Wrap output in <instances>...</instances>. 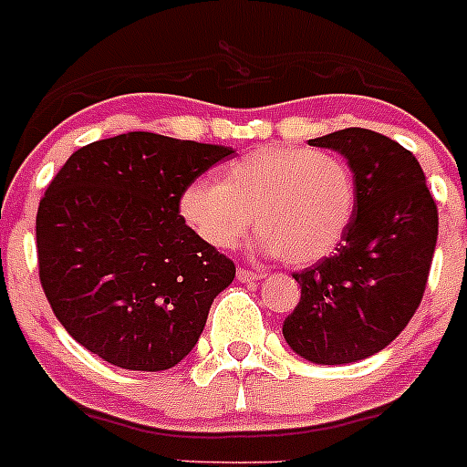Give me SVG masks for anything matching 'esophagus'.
Masks as SVG:
<instances>
[{
    "label": "esophagus",
    "instance_id": "34e87169",
    "mask_svg": "<svg viewBox=\"0 0 467 467\" xmlns=\"http://www.w3.org/2000/svg\"><path fill=\"white\" fill-rule=\"evenodd\" d=\"M265 274H260V272H254V269H237V278L242 283H254V281H260V278H263Z\"/></svg>",
    "mask_w": 467,
    "mask_h": 467
}]
</instances>
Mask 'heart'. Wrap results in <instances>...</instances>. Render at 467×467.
I'll list each match as a JSON object with an SVG mask.
<instances>
[{"label":"heart","instance_id":"b5f03b06","mask_svg":"<svg viewBox=\"0 0 467 467\" xmlns=\"http://www.w3.org/2000/svg\"><path fill=\"white\" fill-rule=\"evenodd\" d=\"M355 207V174L346 159L295 145L260 147L233 161L221 182L195 180L180 195L182 219L207 246L233 248L255 213V248L290 265L332 254Z\"/></svg>","mask_w":467,"mask_h":467}]
</instances>
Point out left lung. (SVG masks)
I'll list each match as a JSON object with an SVG mask.
<instances>
[{
	"label": "left lung",
	"mask_w": 467,
	"mask_h": 467,
	"mask_svg": "<svg viewBox=\"0 0 467 467\" xmlns=\"http://www.w3.org/2000/svg\"><path fill=\"white\" fill-rule=\"evenodd\" d=\"M308 145L350 165L357 207L337 254L293 274L302 285L283 338L306 361L338 366L385 350L415 316L438 242V207L410 151L368 129Z\"/></svg>",
	"instance_id": "1"
}]
</instances>
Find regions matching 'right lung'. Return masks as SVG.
<instances>
[{"mask_svg": "<svg viewBox=\"0 0 467 467\" xmlns=\"http://www.w3.org/2000/svg\"><path fill=\"white\" fill-rule=\"evenodd\" d=\"M233 147L130 130L82 147L36 213L38 276L64 329L103 361L165 371L195 348L234 265L180 216Z\"/></svg>", "mask_w": 467, "mask_h": 467, "instance_id": "obj_1", "label": "right lung"}]
</instances>
